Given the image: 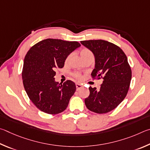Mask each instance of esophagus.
Wrapping results in <instances>:
<instances>
[{
	"mask_svg": "<svg viewBox=\"0 0 150 150\" xmlns=\"http://www.w3.org/2000/svg\"><path fill=\"white\" fill-rule=\"evenodd\" d=\"M76 90H80V88H82V84H80V83H76Z\"/></svg>",
	"mask_w": 150,
	"mask_h": 150,
	"instance_id": "obj_1",
	"label": "esophagus"
}]
</instances>
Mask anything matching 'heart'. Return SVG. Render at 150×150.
Returning a JSON list of instances; mask_svg holds the SVG:
<instances>
[{
  "instance_id": "1",
  "label": "heart",
  "mask_w": 150,
  "mask_h": 150,
  "mask_svg": "<svg viewBox=\"0 0 150 150\" xmlns=\"http://www.w3.org/2000/svg\"><path fill=\"white\" fill-rule=\"evenodd\" d=\"M91 54H92V53H91V52L88 49H86V48L82 49L80 51V55L81 57H82V58L88 56V55H91ZM69 57L70 56L67 57V60H66V62L68 61V59H69ZM74 76L76 78H78V79H81V78H82V76H81L79 73H74Z\"/></svg>"
}]
</instances>
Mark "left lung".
Listing matches in <instances>:
<instances>
[{
  "label": "left lung",
  "instance_id": "1",
  "mask_svg": "<svg viewBox=\"0 0 150 150\" xmlns=\"http://www.w3.org/2000/svg\"><path fill=\"white\" fill-rule=\"evenodd\" d=\"M80 43L95 57L91 76H101L103 80L98 90L89 88L90 96L85 99L86 105L96 113L110 112L124 100L129 89L132 71L127 57L119 47L109 41L99 39Z\"/></svg>",
  "mask_w": 150,
  "mask_h": 150
}]
</instances>
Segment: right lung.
<instances>
[{"mask_svg": "<svg viewBox=\"0 0 150 150\" xmlns=\"http://www.w3.org/2000/svg\"><path fill=\"white\" fill-rule=\"evenodd\" d=\"M80 46L77 41L47 39L34 45L26 54L23 86L29 98L41 111L56 115L67 109L76 88L71 80L63 84L56 82L55 70L64 67L68 55Z\"/></svg>", "mask_w": 150, "mask_h": 150, "instance_id": "obj_1", "label": "right lung"}]
</instances>
